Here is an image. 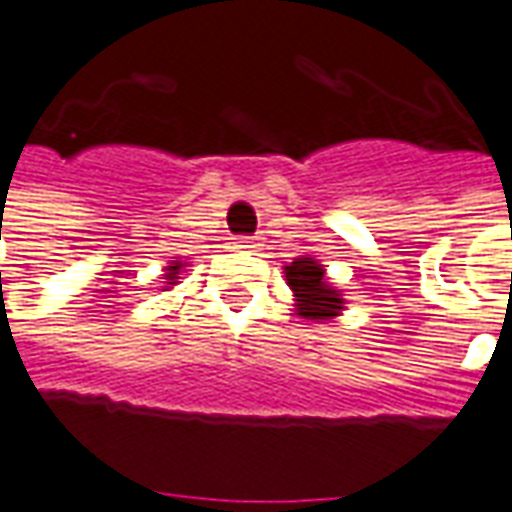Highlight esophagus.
Returning a JSON list of instances; mask_svg holds the SVG:
<instances>
[{"mask_svg":"<svg viewBox=\"0 0 512 512\" xmlns=\"http://www.w3.org/2000/svg\"><path fill=\"white\" fill-rule=\"evenodd\" d=\"M236 242H239V248H253V239L250 236H239Z\"/></svg>","mask_w":512,"mask_h":512,"instance_id":"obj_1","label":"esophagus"}]
</instances>
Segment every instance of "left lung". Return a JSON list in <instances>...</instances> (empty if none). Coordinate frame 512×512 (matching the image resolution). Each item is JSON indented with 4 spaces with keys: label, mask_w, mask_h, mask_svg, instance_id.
I'll list each match as a JSON object with an SVG mask.
<instances>
[{
    "label": "left lung",
    "mask_w": 512,
    "mask_h": 512,
    "mask_svg": "<svg viewBox=\"0 0 512 512\" xmlns=\"http://www.w3.org/2000/svg\"><path fill=\"white\" fill-rule=\"evenodd\" d=\"M284 270H287V284L295 292L301 317L326 320V317H334L343 309V298L334 287H329L323 264H317L315 259H295Z\"/></svg>",
    "instance_id": "8db88e82"
}]
</instances>
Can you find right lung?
Here are the masks:
<instances>
[{"label":"right lung","instance_id":"1","mask_svg":"<svg viewBox=\"0 0 512 512\" xmlns=\"http://www.w3.org/2000/svg\"><path fill=\"white\" fill-rule=\"evenodd\" d=\"M178 267H181V264H172V267H169V270H172V273H169V281L175 278V273H178Z\"/></svg>","mask_w":512,"mask_h":512}]
</instances>
